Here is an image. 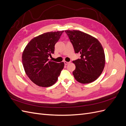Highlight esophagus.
Wrapping results in <instances>:
<instances>
[{"instance_id":"34e87169","label":"esophagus","mask_w":126,"mask_h":126,"mask_svg":"<svg viewBox=\"0 0 126 126\" xmlns=\"http://www.w3.org/2000/svg\"><path fill=\"white\" fill-rule=\"evenodd\" d=\"M70 62H66V61H64V63L65 65H67V64H68V63H69Z\"/></svg>"}]
</instances>
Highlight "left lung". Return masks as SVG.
Returning a JSON list of instances; mask_svg holds the SVG:
<instances>
[{"label": "left lung", "instance_id": "obj_1", "mask_svg": "<svg viewBox=\"0 0 126 126\" xmlns=\"http://www.w3.org/2000/svg\"><path fill=\"white\" fill-rule=\"evenodd\" d=\"M75 53L80 58L72 61L76 69L72 72L80 83H89L99 77L104 69L105 55L101 44L96 38L79 30H65Z\"/></svg>", "mask_w": 126, "mask_h": 126}]
</instances>
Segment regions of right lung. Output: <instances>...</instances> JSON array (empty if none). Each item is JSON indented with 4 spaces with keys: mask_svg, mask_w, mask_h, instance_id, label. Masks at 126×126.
<instances>
[{
    "mask_svg": "<svg viewBox=\"0 0 126 126\" xmlns=\"http://www.w3.org/2000/svg\"><path fill=\"white\" fill-rule=\"evenodd\" d=\"M63 30L48 32L33 38L26 46L22 55V62L26 75L36 85L48 87L58 80L64 63L49 61L55 51V45Z\"/></svg>",
    "mask_w": 126,
    "mask_h": 126,
    "instance_id": "add662e5",
    "label": "right lung"
}]
</instances>
